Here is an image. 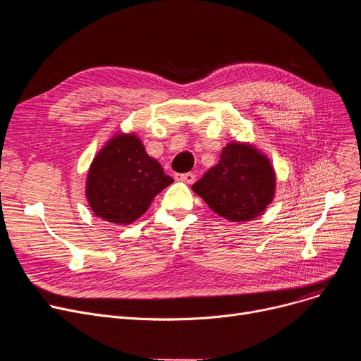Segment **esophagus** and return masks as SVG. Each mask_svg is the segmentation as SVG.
Masks as SVG:
<instances>
[{
    "instance_id": "esophagus-1",
    "label": "esophagus",
    "mask_w": 361,
    "mask_h": 361,
    "mask_svg": "<svg viewBox=\"0 0 361 361\" xmlns=\"http://www.w3.org/2000/svg\"><path fill=\"white\" fill-rule=\"evenodd\" d=\"M176 178H177L178 181L187 183V184H192V183H195V180H196V177H195V174H193V173H184V174H177V176H176Z\"/></svg>"
}]
</instances>
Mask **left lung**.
Here are the masks:
<instances>
[{"mask_svg":"<svg viewBox=\"0 0 361 361\" xmlns=\"http://www.w3.org/2000/svg\"><path fill=\"white\" fill-rule=\"evenodd\" d=\"M276 176L267 155L250 143L233 142L219 162L192 185L211 209L231 222L262 215L275 196Z\"/></svg>","mask_w":361,"mask_h":361,"instance_id":"8db88e82","label":"left lung"}]
</instances>
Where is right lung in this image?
<instances>
[{
  "label": "right lung",
  "instance_id": "obj_1",
  "mask_svg": "<svg viewBox=\"0 0 361 361\" xmlns=\"http://www.w3.org/2000/svg\"><path fill=\"white\" fill-rule=\"evenodd\" d=\"M174 180L150 158L136 135L112 136L93 158L86 197L93 214L106 222L128 225L139 219Z\"/></svg>",
  "mask_w": 361,
  "mask_h": 361
}]
</instances>
